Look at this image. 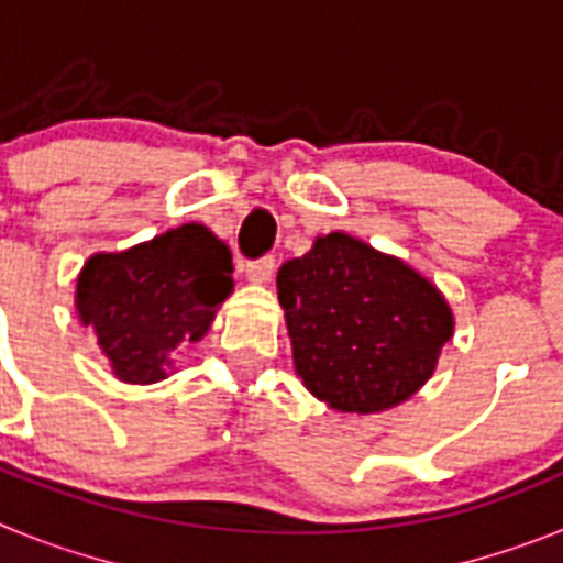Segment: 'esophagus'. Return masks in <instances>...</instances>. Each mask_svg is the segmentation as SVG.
Here are the masks:
<instances>
[{
  "label": "esophagus",
  "instance_id": "obj_1",
  "mask_svg": "<svg viewBox=\"0 0 563 563\" xmlns=\"http://www.w3.org/2000/svg\"><path fill=\"white\" fill-rule=\"evenodd\" d=\"M273 273H276V256H262V258H253L247 262V278L256 282V285H265L271 282Z\"/></svg>",
  "mask_w": 563,
  "mask_h": 563
}]
</instances>
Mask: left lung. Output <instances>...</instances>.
<instances>
[{"mask_svg": "<svg viewBox=\"0 0 563 563\" xmlns=\"http://www.w3.org/2000/svg\"><path fill=\"white\" fill-rule=\"evenodd\" d=\"M276 285L296 372L318 400L350 415L409 400L454 332L429 278L346 233L316 239L282 265Z\"/></svg>", "mask_w": 563, "mask_h": 563, "instance_id": "obj_1", "label": "left lung"}]
</instances>
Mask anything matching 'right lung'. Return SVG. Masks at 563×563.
Wrapping results in <instances>:
<instances>
[{
	"label": "right lung",
	"instance_id": "1",
	"mask_svg": "<svg viewBox=\"0 0 563 563\" xmlns=\"http://www.w3.org/2000/svg\"><path fill=\"white\" fill-rule=\"evenodd\" d=\"M231 251L202 225H183L123 253H98L78 276L76 307L98 332L114 375L166 377L186 343L200 341L233 287Z\"/></svg>",
	"mask_w": 563,
	"mask_h": 563
}]
</instances>
